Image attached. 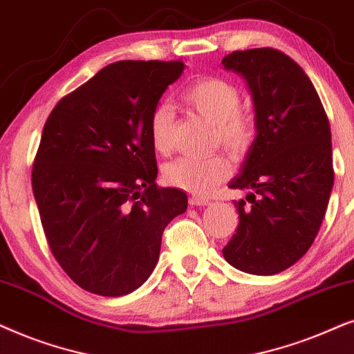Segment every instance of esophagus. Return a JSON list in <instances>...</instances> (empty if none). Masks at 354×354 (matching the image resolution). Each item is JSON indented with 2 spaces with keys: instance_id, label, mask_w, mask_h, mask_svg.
<instances>
[{
  "instance_id": "esophagus-1",
  "label": "esophagus",
  "mask_w": 354,
  "mask_h": 354,
  "mask_svg": "<svg viewBox=\"0 0 354 354\" xmlns=\"http://www.w3.org/2000/svg\"><path fill=\"white\" fill-rule=\"evenodd\" d=\"M189 204L191 205H196V207H204V205H209V201L207 199H201V197H194L192 196L189 199Z\"/></svg>"
}]
</instances>
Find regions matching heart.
Wrapping results in <instances>:
<instances>
[{
	"instance_id": "obj_1",
	"label": "heart",
	"mask_w": 354,
	"mask_h": 354,
	"mask_svg": "<svg viewBox=\"0 0 354 354\" xmlns=\"http://www.w3.org/2000/svg\"><path fill=\"white\" fill-rule=\"evenodd\" d=\"M183 102L214 124V140L233 155L249 149L254 136L252 120L238 110L241 97L233 84L220 77H205L192 84L183 93ZM173 113L168 105H157L149 116V139L158 153L171 147ZM230 174V163L223 155L181 157L168 163L163 178L168 185L192 194L205 196Z\"/></svg>"
}]
</instances>
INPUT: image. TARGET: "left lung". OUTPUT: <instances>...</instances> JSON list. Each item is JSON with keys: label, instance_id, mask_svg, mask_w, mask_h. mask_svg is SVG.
I'll use <instances>...</instances> for the list:
<instances>
[{"label": "left lung", "instance_id": "8db88e82", "mask_svg": "<svg viewBox=\"0 0 354 354\" xmlns=\"http://www.w3.org/2000/svg\"><path fill=\"white\" fill-rule=\"evenodd\" d=\"M221 64L243 75L252 97L256 138L232 189L236 233L223 248L230 266L275 275L308 252L333 187L332 134L322 103L303 69L273 48L233 51Z\"/></svg>", "mask_w": 354, "mask_h": 354}]
</instances>
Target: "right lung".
I'll return each instance as SVG.
<instances>
[{
  "mask_svg": "<svg viewBox=\"0 0 354 354\" xmlns=\"http://www.w3.org/2000/svg\"><path fill=\"white\" fill-rule=\"evenodd\" d=\"M183 61H116L50 113L32 169L48 246L69 279L100 296L145 283L162 234L187 209L186 192L158 187L149 116Z\"/></svg>",
  "mask_w": 354,
  "mask_h": 354,
  "instance_id": "obj_1",
  "label": "right lung"
}]
</instances>
